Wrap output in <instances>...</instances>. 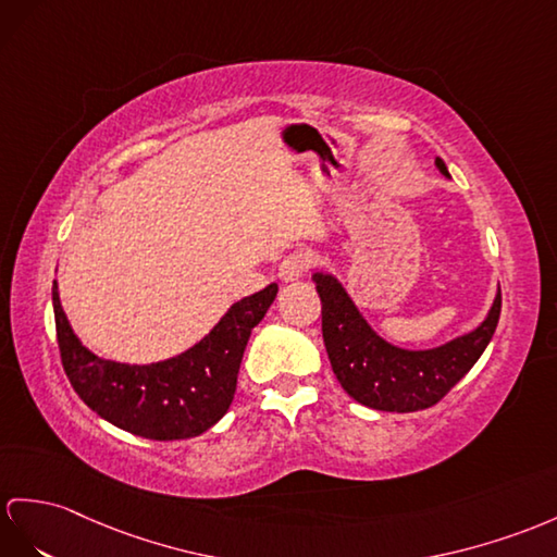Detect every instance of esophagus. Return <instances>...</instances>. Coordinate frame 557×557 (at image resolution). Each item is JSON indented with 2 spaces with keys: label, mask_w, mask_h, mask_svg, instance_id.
<instances>
[{
  "label": "esophagus",
  "mask_w": 557,
  "mask_h": 557,
  "mask_svg": "<svg viewBox=\"0 0 557 557\" xmlns=\"http://www.w3.org/2000/svg\"><path fill=\"white\" fill-rule=\"evenodd\" d=\"M311 267V257L307 252H290L288 257H283V262L278 264V278L283 283H290V281H297L302 278L307 271Z\"/></svg>",
  "instance_id": "34e87169"
}]
</instances>
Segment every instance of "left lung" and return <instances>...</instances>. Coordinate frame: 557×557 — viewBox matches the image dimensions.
I'll return each mask as SVG.
<instances>
[{
  "label": "left lung",
  "mask_w": 557,
  "mask_h": 557,
  "mask_svg": "<svg viewBox=\"0 0 557 557\" xmlns=\"http://www.w3.org/2000/svg\"><path fill=\"white\" fill-rule=\"evenodd\" d=\"M437 168L449 176L444 160ZM321 331L337 383L351 399L375 411L411 413L435 406L490 345L500 317V288L478 329L432 349H401L377 335L331 274H314Z\"/></svg>",
  "instance_id": "8db88e82"
}]
</instances>
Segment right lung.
<instances>
[{
    "instance_id": "obj_1",
    "label": "right lung",
    "mask_w": 557,
    "mask_h": 557,
    "mask_svg": "<svg viewBox=\"0 0 557 557\" xmlns=\"http://www.w3.org/2000/svg\"><path fill=\"white\" fill-rule=\"evenodd\" d=\"M276 293L278 286L271 283L243 297L191 349L139 366L101 359L79 343L53 281L51 300L63 371L79 399L120 430L158 442L198 437L232 406L243 351Z\"/></svg>"
}]
</instances>
